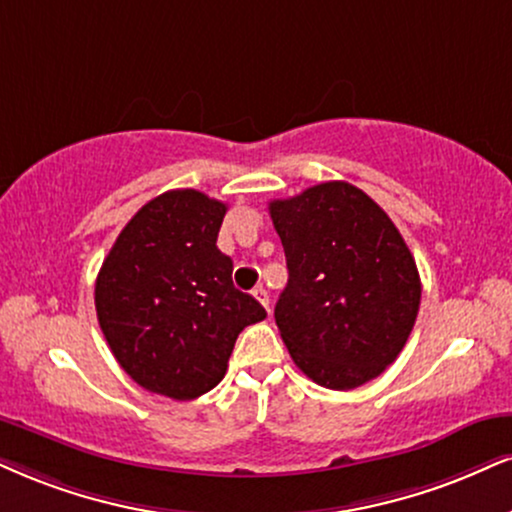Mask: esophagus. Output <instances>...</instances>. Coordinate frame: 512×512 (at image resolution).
<instances>
[{
    "label": "esophagus",
    "instance_id": "obj_1",
    "mask_svg": "<svg viewBox=\"0 0 512 512\" xmlns=\"http://www.w3.org/2000/svg\"><path fill=\"white\" fill-rule=\"evenodd\" d=\"M254 296H256L258 304L266 308V311H270V296H268V289L266 287H256L254 289Z\"/></svg>",
    "mask_w": 512,
    "mask_h": 512
}]
</instances>
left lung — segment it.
<instances>
[{"instance_id": "8db88e82", "label": "left lung", "mask_w": 512, "mask_h": 512, "mask_svg": "<svg viewBox=\"0 0 512 512\" xmlns=\"http://www.w3.org/2000/svg\"><path fill=\"white\" fill-rule=\"evenodd\" d=\"M289 280L275 323L289 356L327 389H356L396 361L420 308L415 258L363 189L332 180L268 206Z\"/></svg>"}]
</instances>
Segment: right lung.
<instances>
[{"label":"right lung","mask_w":512,"mask_h":512,"mask_svg":"<svg viewBox=\"0 0 512 512\" xmlns=\"http://www.w3.org/2000/svg\"><path fill=\"white\" fill-rule=\"evenodd\" d=\"M227 206L197 189H170L123 227L94 285L99 327L140 387L175 401L225 377L239 332L266 318L232 285L216 246Z\"/></svg>","instance_id":"1"}]
</instances>
